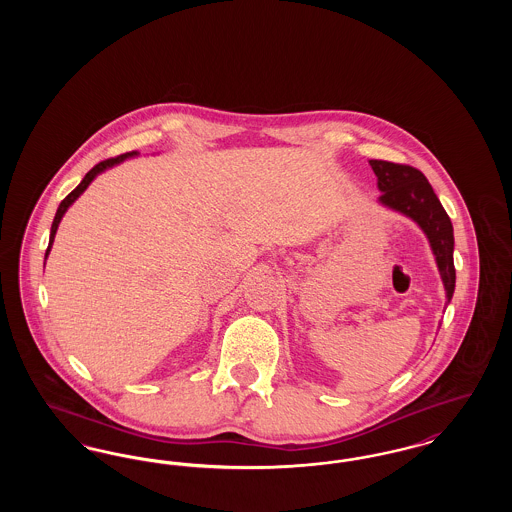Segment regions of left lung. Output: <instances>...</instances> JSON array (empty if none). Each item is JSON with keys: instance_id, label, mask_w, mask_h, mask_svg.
<instances>
[{"instance_id": "left-lung-1", "label": "left lung", "mask_w": 512, "mask_h": 512, "mask_svg": "<svg viewBox=\"0 0 512 512\" xmlns=\"http://www.w3.org/2000/svg\"><path fill=\"white\" fill-rule=\"evenodd\" d=\"M368 163L376 174L378 190L382 192L378 205L413 220L428 238L449 303L457 278L453 263L455 238L453 224L439 203L438 195L434 194L426 176L409 165H395L378 159H370Z\"/></svg>"}]
</instances>
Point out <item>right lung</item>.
I'll use <instances>...</instances> for the list:
<instances>
[{
	"instance_id": "right-lung-1",
	"label": "right lung",
	"mask_w": 512,
	"mask_h": 512,
	"mask_svg": "<svg viewBox=\"0 0 512 512\" xmlns=\"http://www.w3.org/2000/svg\"><path fill=\"white\" fill-rule=\"evenodd\" d=\"M138 153L136 151H132V153H124V155H119V157H115V159H107V161H101L99 165H96L92 171L88 172L84 178H82V182L74 188L71 194L67 195L61 203H59V207H57V213H55V219H53V224H51V232H49V245L48 249H46V259H48L49 251H51V245H53V240H55V234H57V228H59V222L61 219L65 217V213H67V209L73 205L74 201L80 197V195L86 192V188L96 180V176H99L101 172L107 171V169H113V167H117V165H121L122 161H126V159H132V157H136Z\"/></svg>"
}]
</instances>
